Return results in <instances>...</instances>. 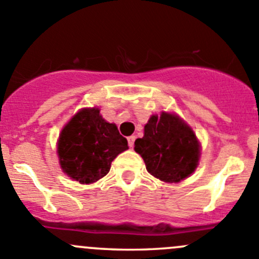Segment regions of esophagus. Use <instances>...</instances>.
I'll return each mask as SVG.
<instances>
[{"label":"esophagus","mask_w":259,"mask_h":259,"mask_svg":"<svg viewBox=\"0 0 259 259\" xmlns=\"http://www.w3.org/2000/svg\"><path fill=\"white\" fill-rule=\"evenodd\" d=\"M134 142H135V137H134V135H132V137L127 138V143H129L130 148H133V146H134Z\"/></svg>","instance_id":"34e87169"}]
</instances>
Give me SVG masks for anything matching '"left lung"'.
I'll return each instance as SVG.
<instances>
[{
    "mask_svg": "<svg viewBox=\"0 0 259 259\" xmlns=\"http://www.w3.org/2000/svg\"><path fill=\"white\" fill-rule=\"evenodd\" d=\"M146 170L155 178L178 183L195 170L199 160V143L193 130L177 115H153L144 127V137L134 143Z\"/></svg>",
    "mask_w": 259,
    "mask_h": 259,
    "instance_id": "left-lung-1",
    "label": "left lung"
}]
</instances>
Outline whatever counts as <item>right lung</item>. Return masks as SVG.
Instances as JSON below:
<instances>
[{
  "instance_id": "1",
  "label": "right lung",
  "mask_w": 259,
  "mask_h": 259,
  "mask_svg": "<svg viewBox=\"0 0 259 259\" xmlns=\"http://www.w3.org/2000/svg\"><path fill=\"white\" fill-rule=\"evenodd\" d=\"M127 149L116 125L99 109H82L62 129L57 144L61 168L70 178L90 184L109 173L111 161Z\"/></svg>"
}]
</instances>
